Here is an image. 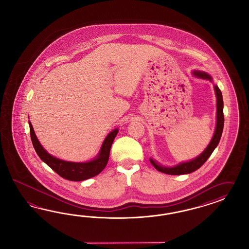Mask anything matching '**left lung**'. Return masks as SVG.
Instances as JSON below:
<instances>
[{
    "instance_id": "obj_1",
    "label": "left lung",
    "mask_w": 249,
    "mask_h": 249,
    "mask_svg": "<svg viewBox=\"0 0 249 249\" xmlns=\"http://www.w3.org/2000/svg\"><path fill=\"white\" fill-rule=\"evenodd\" d=\"M194 74L198 77H201V78H204V79H209L212 81L211 76L207 75L204 72L195 71ZM214 90H215L216 98H217V116H216L217 121H216L215 131H214V134L213 136L211 142L209 143L207 148L204 150V152L200 156H198L197 158L191 160V161L182 162V163H180L179 165L175 166V167L170 168V167H163V166L159 165L153 160L151 159L150 160H151L152 165L154 166V168L156 170H158L159 172L163 173V174H171V175L191 174L196 170H198L211 156L213 151L216 148V146L218 145L219 142H220L222 132H223V128H224V122H225L224 112H223L224 101H223V97H222V92L219 89L217 86H214Z\"/></svg>"
}]
</instances>
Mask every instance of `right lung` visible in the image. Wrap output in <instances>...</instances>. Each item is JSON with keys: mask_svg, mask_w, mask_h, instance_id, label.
I'll return each mask as SVG.
<instances>
[{"mask_svg": "<svg viewBox=\"0 0 249 249\" xmlns=\"http://www.w3.org/2000/svg\"><path fill=\"white\" fill-rule=\"evenodd\" d=\"M30 136L32 143L40 159L45 161L53 171H54L61 177L69 181H79L92 178L100 174L107 163L109 158V152L114 139L118 134V129H114L104 141L101 150L99 151L98 157L89 162H70L62 160L50 155L42 145L38 142V139L34 131L33 126L29 122Z\"/></svg>", "mask_w": 249, "mask_h": 249, "instance_id": "1", "label": "right lung"}]
</instances>
